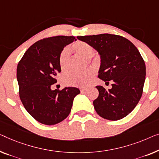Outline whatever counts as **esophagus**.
Instances as JSON below:
<instances>
[{
    "label": "esophagus",
    "instance_id": "1",
    "mask_svg": "<svg viewBox=\"0 0 159 159\" xmlns=\"http://www.w3.org/2000/svg\"><path fill=\"white\" fill-rule=\"evenodd\" d=\"M87 88H81L80 89V91H81V93H84L85 91H87Z\"/></svg>",
    "mask_w": 159,
    "mask_h": 159
}]
</instances>
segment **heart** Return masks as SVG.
<instances>
[{
    "mask_svg": "<svg viewBox=\"0 0 159 159\" xmlns=\"http://www.w3.org/2000/svg\"><path fill=\"white\" fill-rule=\"evenodd\" d=\"M75 52L85 59H89L94 54V49L90 44L84 41H78L73 46ZM70 49L65 47L59 54V64L61 70L66 69L70 59ZM94 71L91 69L82 72L69 71L64 73L62 76V81L65 84L70 86L86 87L93 80Z\"/></svg>",
    "mask_w": 159,
    "mask_h": 159,
    "instance_id": "b5f03b06",
    "label": "heart"
}]
</instances>
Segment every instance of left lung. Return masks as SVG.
<instances>
[{"label": "left lung", "instance_id": "8db88e82", "mask_svg": "<svg viewBox=\"0 0 159 159\" xmlns=\"http://www.w3.org/2000/svg\"><path fill=\"white\" fill-rule=\"evenodd\" d=\"M90 44L100 55L98 77L109 83L106 90L96 86L98 98L93 101L99 116L109 120L127 116L139 103L146 80V65L135 45L123 36L110 34L77 36Z\"/></svg>", "mask_w": 159, "mask_h": 159}]
</instances>
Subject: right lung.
Returning a JSON list of instances; mask_svg holds the SVG:
<instances>
[{
  "instance_id": "obj_1",
  "label": "right lung",
  "mask_w": 159,
  "mask_h": 159,
  "mask_svg": "<svg viewBox=\"0 0 159 159\" xmlns=\"http://www.w3.org/2000/svg\"><path fill=\"white\" fill-rule=\"evenodd\" d=\"M75 36H57L34 43L18 62L17 81L19 96L25 109L39 123L52 125L67 118L74 98L80 93L77 87L52 90L61 72L59 54Z\"/></svg>"
}]
</instances>
